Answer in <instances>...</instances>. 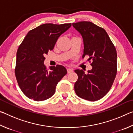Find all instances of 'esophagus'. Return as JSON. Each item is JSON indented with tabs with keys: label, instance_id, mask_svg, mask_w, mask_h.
<instances>
[{
	"label": "esophagus",
	"instance_id": "1",
	"mask_svg": "<svg viewBox=\"0 0 133 133\" xmlns=\"http://www.w3.org/2000/svg\"><path fill=\"white\" fill-rule=\"evenodd\" d=\"M67 73H72V72L73 71V69H70V68L67 69Z\"/></svg>",
	"mask_w": 133,
	"mask_h": 133
}]
</instances>
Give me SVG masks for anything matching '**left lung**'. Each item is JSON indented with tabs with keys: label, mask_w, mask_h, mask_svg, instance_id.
I'll list each match as a JSON object with an SVG mask.
<instances>
[{
	"label": "left lung",
	"mask_w": 133,
	"mask_h": 133,
	"mask_svg": "<svg viewBox=\"0 0 133 133\" xmlns=\"http://www.w3.org/2000/svg\"><path fill=\"white\" fill-rule=\"evenodd\" d=\"M72 25L83 37V58L88 56L89 60H93L92 69L87 74L83 70L75 71L78 76L75 90L80 98L95 102L106 95L113 84L117 72L116 49L103 28L90 22Z\"/></svg>",
	"instance_id": "obj_1"
}]
</instances>
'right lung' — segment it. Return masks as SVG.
<instances>
[{
	"label": "right lung",
	"instance_id": "1",
	"mask_svg": "<svg viewBox=\"0 0 133 133\" xmlns=\"http://www.w3.org/2000/svg\"><path fill=\"white\" fill-rule=\"evenodd\" d=\"M71 23L42 24L29 31L20 44L15 69L18 85L24 95L39 102L51 97L60 80L67 74L62 65H44L45 55L53 50L58 38Z\"/></svg>",
	"mask_w": 133,
	"mask_h": 133
}]
</instances>
